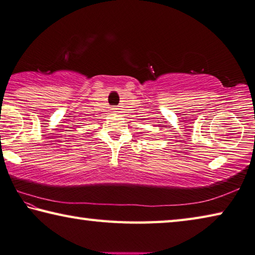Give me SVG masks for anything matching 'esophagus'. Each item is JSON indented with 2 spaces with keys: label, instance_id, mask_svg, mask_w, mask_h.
Segmentation results:
<instances>
[{
  "label": "esophagus",
  "instance_id": "34e87169",
  "mask_svg": "<svg viewBox=\"0 0 255 255\" xmlns=\"http://www.w3.org/2000/svg\"><path fill=\"white\" fill-rule=\"evenodd\" d=\"M118 109H116V107H113V109H112V113H118Z\"/></svg>",
  "mask_w": 255,
  "mask_h": 255
}]
</instances>
